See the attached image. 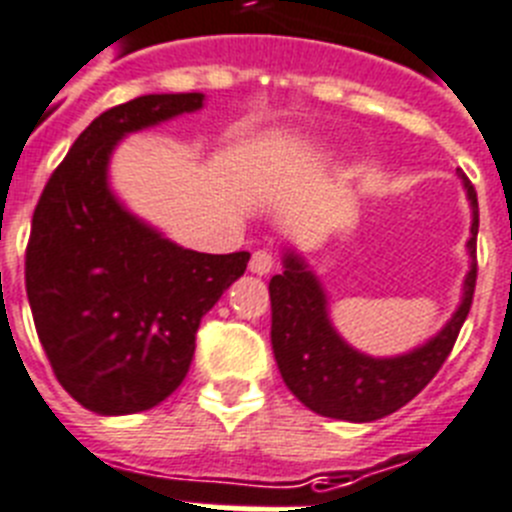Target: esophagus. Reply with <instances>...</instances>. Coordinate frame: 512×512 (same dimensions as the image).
<instances>
[{
  "mask_svg": "<svg viewBox=\"0 0 512 512\" xmlns=\"http://www.w3.org/2000/svg\"><path fill=\"white\" fill-rule=\"evenodd\" d=\"M274 266V256L269 251H253L251 256V264H248V269H251L253 274H269L272 272Z\"/></svg>",
  "mask_w": 512,
  "mask_h": 512,
  "instance_id": "obj_1",
  "label": "esophagus"
}]
</instances>
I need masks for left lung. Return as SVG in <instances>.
<instances>
[{
  "label": "left lung",
  "instance_id": "1",
  "mask_svg": "<svg viewBox=\"0 0 512 512\" xmlns=\"http://www.w3.org/2000/svg\"><path fill=\"white\" fill-rule=\"evenodd\" d=\"M469 194L471 222V269L464 282V300L445 323V329L409 355L375 357L362 355L336 334L326 313V295L298 253H285V272L269 282L272 298V349L282 381L308 409L321 417L347 422H373L393 414L417 396L438 375L451 355L458 331L471 310L476 287V233H479V202L469 178L461 173Z\"/></svg>",
  "mask_w": 512,
  "mask_h": 512
}]
</instances>
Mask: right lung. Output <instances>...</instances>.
<instances>
[{
	"label": "right lung",
	"mask_w": 512,
	"mask_h": 512,
	"mask_svg": "<svg viewBox=\"0 0 512 512\" xmlns=\"http://www.w3.org/2000/svg\"><path fill=\"white\" fill-rule=\"evenodd\" d=\"M202 93L142 95L74 139L33 212L25 290L56 381L98 414L152 409L189 373L196 329L248 251L196 253L126 212L108 157L129 131L199 111Z\"/></svg>",
	"instance_id": "right-lung-1"
}]
</instances>
